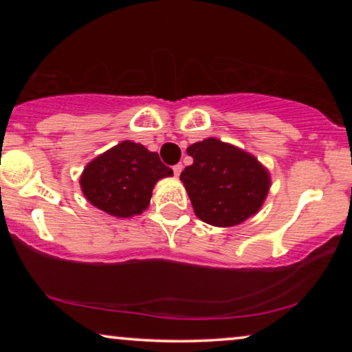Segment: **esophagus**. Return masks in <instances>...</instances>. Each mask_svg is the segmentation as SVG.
Segmentation results:
<instances>
[{
  "instance_id": "1",
  "label": "esophagus",
  "mask_w": 352,
  "mask_h": 352,
  "mask_svg": "<svg viewBox=\"0 0 352 352\" xmlns=\"http://www.w3.org/2000/svg\"><path fill=\"white\" fill-rule=\"evenodd\" d=\"M173 171H175V176H176V177L179 176L181 171H182V165H181V163H177V165L173 166Z\"/></svg>"
}]
</instances>
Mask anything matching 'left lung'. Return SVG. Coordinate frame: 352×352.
<instances>
[{
	"instance_id": "left-lung-1",
	"label": "left lung",
	"mask_w": 352,
	"mask_h": 352,
	"mask_svg": "<svg viewBox=\"0 0 352 352\" xmlns=\"http://www.w3.org/2000/svg\"><path fill=\"white\" fill-rule=\"evenodd\" d=\"M194 158L181 173L194 213L216 228L242 224L261 210L271 189L267 168L250 152L216 138L187 147Z\"/></svg>"
}]
</instances>
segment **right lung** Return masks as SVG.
<instances>
[{"mask_svg": "<svg viewBox=\"0 0 352 352\" xmlns=\"http://www.w3.org/2000/svg\"><path fill=\"white\" fill-rule=\"evenodd\" d=\"M171 176L173 170L163 165L157 152L123 141L85 166L80 187L96 208L115 218H131L151 205L157 182Z\"/></svg>", "mask_w": 352, "mask_h": 352, "instance_id": "right-lung-1", "label": "right lung"}]
</instances>
